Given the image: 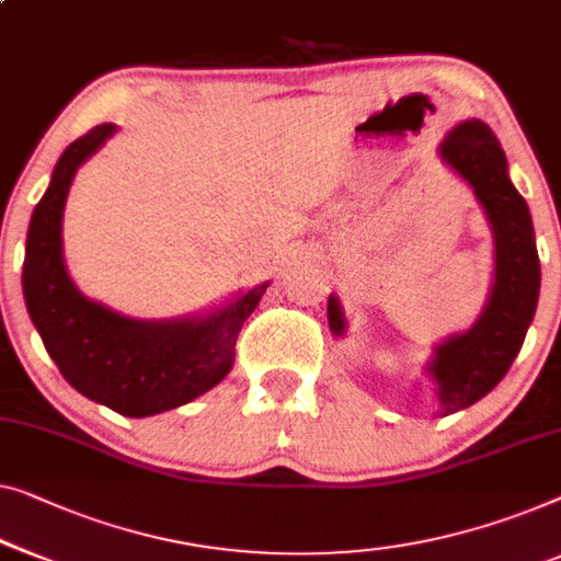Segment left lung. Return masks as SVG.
Returning a JSON list of instances; mask_svg holds the SVG:
<instances>
[{
    "label": "left lung",
    "instance_id": "8db88e82",
    "mask_svg": "<svg viewBox=\"0 0 561 561\" xmlns=\"http://www.w3.org/2000/svg\"><path fill=\"white\" fill-rule=\"evenodd\" d=\"M440 157L481 202L493 232L496 271L483 313L466 334L435 346L427 364L437 385L440 415L466 410L506 377L539 304L541 267L526 199L508 180L506 153L483 121H462L440 144ZM329 327L344 336L346 321L336 296H329Z\"/></svg>",
    "mask_w": 561,
    "mask_h": 561
}]
</instances>
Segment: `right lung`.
Returning <instances> with one entry per match:
<instances>
[{
	"label": "right lung",
	"instance_id": "right-lung-1",
	"mask_svg": "<svg viewBox=\"0 0 561 561\" xmlns=\"http://www.w3.org/2000/svg\"><path fill=\"white\" fill-rule=\"evenodd\" d=\"M116 134L101 124L72 141L32 213L22 290L39 339L60 375L126 417H149L197 400L227 377L242 323L271 283L250 288L217 311L176 321H136L85 298L62 261V209L72 176Z\"/></svg>",
	"mask_w": 561,
	"mask_h": 561
}]
</instances>
